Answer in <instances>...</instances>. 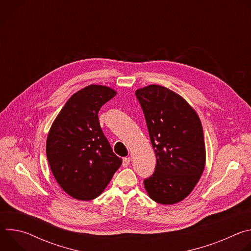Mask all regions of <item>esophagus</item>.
I'll use <instances>...</instances> for the list:
<instances>
[{"label": "esophagus", "mask_w": 251, "mask_h": 251, "mask_svg": "<svg viewBox=\"0 0 251 251\" xmlns=\"http://www.w3.org/2000/svg\"><path fill=\"white\" fill-rule=\"evenodd\" d=\"M130 161H131L130 158H124V159H123V162H122V166H123L124 168L128 167V166L130 165Z\"/></svg>", "instance_id": "esophagus-1"}]
</instances>
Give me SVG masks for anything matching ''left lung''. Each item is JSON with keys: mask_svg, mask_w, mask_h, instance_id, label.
Listing matches in <instances>:
<instances>
[{"mask_svg": "<svg viewBox=\"0 0 251 251\" xmlns=\"http://www.w3.org/2000/svg\"><path fill=\"white\" fill-rule=\"evenodd\" d=\"M156 155L154 174L144 181L158 203L174 204L194 190L205 166L201 122L189 102L158 84L136 90Z\"/></svg>", "mask_w": 251, "mask_h": 251, "instance_id": "1", "label": "left lung"}]
</instances>
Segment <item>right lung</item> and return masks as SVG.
Returning <instances> with one entry per match:
<instances>
[{
  "mask_svg": "<svg viewBox=\"0 0 251 251\" xmlns=\"http://www.w3.org/2000/svg\"><path fill=\"white\" fill-rule=\"evenodd\" d=\"M117 94L91 84L71 96L51 124L47 157L59 187L79 201L97 198L122 164L104 136L98 111Z\"/></svg>",
  "mask_w": 251,
  "mask_h": 251,
  "instance_id": "obj_1",
  "label": "right lung"
}]
</instances>
